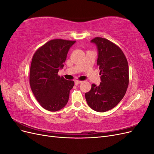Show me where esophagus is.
Here are the masks:
<instances>
[{"label": "esophagus", "mask_w": 154, "mask_h": 154, "mask_svg": "<svg viewBox=\"0 0 154 154\" xmlns=\"http://www.w3.org/2000/svg\"><path fill=\"white\" fill-rule=\"evenodd\" d=\"M82 82V81H80V80H76L75 82H74V83H75V85H76L80 84V83H81Z\"/></svg>", "instance_id": "34e87169"}]
</instances>
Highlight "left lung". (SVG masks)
<instances>
[{"label": "left lung", "instance_id": "left-lung-1", "mask_svg": "<svg viewBox=\"0 0 154 154\" xmlns=\"http://www.w3.org/2000/svg\"><path fill=\"white\" fill-rule=\"evenodd\" d=\"M96 45L100 71V85L92 84L85 93L88 105L99 112L113 109L123 99L129 83L128 64L122 50L106 38L96 37L91 41Z\"/></svg>", "mask_w": 154, "mask_h": 154}]
</instances>
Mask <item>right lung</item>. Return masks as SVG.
Here are the masks:
<instances>
[{"label":"right lung","instance_id":"obj_1","mask_svg":"<svg viewBox=\"0 0 154 154\" xmlns=\"http://www.w3.org/2000/svg\"><path fill=\"white\" fill-rule=\"evenodd\" d=\"M76 41L51 40L36 50L32 58L29 83L36 100L44 109L51 112L63 109L74 85L58 74L63 67L70 48Z\"/></svg>","mask_w":154,"mask_h":154}]
</instances>
